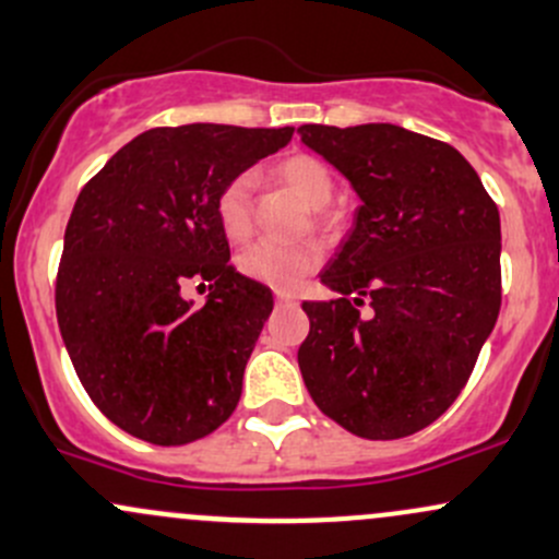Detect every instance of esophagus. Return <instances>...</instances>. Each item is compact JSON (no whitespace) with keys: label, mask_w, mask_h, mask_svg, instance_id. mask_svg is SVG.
I'll return each instance as SVG.
<instances>
[{"label":"esophagus","mask_w":559,"mask_h":559,"mask_svg":"<svg viewBox=\"0 0 559 559\" xmlns=\"http://www.w3.org/2000/svg\"><path fill=\"white\" fill-rule=\"evenodd\" d=\"M275 302H278V305H297V294L275 292Z\"/></svg>","instance_id":"1"}]
</instances>
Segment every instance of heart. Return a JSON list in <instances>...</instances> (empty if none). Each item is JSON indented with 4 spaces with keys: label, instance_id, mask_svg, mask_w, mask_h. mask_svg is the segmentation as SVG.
Segmentation results:
<instances>
[{
    "label": "heart",
    "instance_id": "1",
    "mask_svg": "<svg viewBox=\"0 0 559 559\" xmlns=\"http://www.w3.org/2000/svg\"><path fill=\"white\" fill-rule=\"evenodd\" d=\"M270 175L286 188L294 199L308 210H316L312 223L318 228H334L336 214L326 212V204L334 193V177L331 169L312 153H289L278 158L270 167ZM217 219L219 228L230 241H243L251 233V177L238 175L219 190L217 195ZM323 260V251L318 243H294V247H281V243H254L238 257V267L243 275L260 281V284L273 286V289H292L305 275L312 273Z\"/></svg>",
    "mask_w": 559,
    "mask_h": 559
}]
</instances>
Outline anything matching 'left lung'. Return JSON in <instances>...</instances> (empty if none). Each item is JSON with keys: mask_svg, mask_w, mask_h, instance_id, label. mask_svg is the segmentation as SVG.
Returning a JSON list of instances; mask_svg holds the SVG:
<instances>
[{"mask_svg": "<svg viewBox=\"0 0 559 559\" xmlns=\"http://www.w3.org/2000/svg\"><path fill=\"white\" fill-rule=\"evenodd\" d=\"M299 134L360 199L321 273L340 297L302 302L305 388L358 438H406L456 401L496 326L499 210L467 158L427 134L397 124H302Z\"/></svg>", "mask_w": 559, "mask_h": 559, "instance_id": "8db88e82", "label": "left lung"}]
</instances>
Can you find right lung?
Returning <instances> with one entry per match:
<instances>
[{
	"label": "right lung",
	"instance_id": "1",
	"mask_svg": "<svg viewBox=\"0 0 559 559\" xmlns=\"http://www.w3.org/2000/svg\"><path fill=\"white\" fill-rule=\"evenodd\" d=\"M292 132L158 127L79 193L55 286L60 334L92 403L134 438L193 443L236 411L273 292L228 262L217 195ZM190 280L211 284L201 309L181 297Z\"/></svg>",
	"mask_w": 559,
	"mask_h": 559
}]
</instances>
